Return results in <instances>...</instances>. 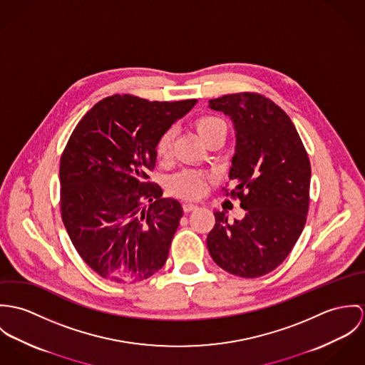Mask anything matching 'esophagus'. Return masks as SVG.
<instances>
[{
	"label": "esophagus",
	"instance_id": "1",
	"mask_svg": "<svg viewBox=\"0 0 365 365\" xmlns=\"http://www.w3.org/2000/svg\"><path fill=\"white\" fill-rule=\"evenodd\" d=\"M197 208H199V205L192 204V202H185V204H183V211H185V212H190V211H195V210H197Z\"/></svg>",
	"mask_w": 365,
	"mask_h": 365
}]
</instances>
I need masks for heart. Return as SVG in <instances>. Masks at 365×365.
<instances>
[{
    "label": "heart",
    "mask_w": 365,
    "mask_h": 365,
    "mask_svg": "<svg viewBox=\"0 0 365 365\" xmlns=\"http://www.w3.org/2000/svg\"><path fill=\"white\" fill-rule=\"evenodd\" d=\"M195 127L205 144L218 135H225V131H227L225 123L222 122L220 118L210 116V115L197 119L195 123ZM172 143H173V130L169 128L160 135L155 145V154L160 160L169 158L172 153ZM169 187L172 193H175L176 196L185 197V199H197L204 193L205 178L196 170H183L170 178Z\"/></svg>",
    "instance_id": "obj_1"
}]
</instances>
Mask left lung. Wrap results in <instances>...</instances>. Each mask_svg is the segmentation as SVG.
Instances as JSON below:
<instances>
[{
	"instance_id": "1",
	"label": "left lung",
	"mask_w": 365,
	"mask_h": 365,
	"mask_svg": "<svg viewBox=\"0 0 365 365\" xmlns=\"http://www.w3.org/2000/svg\"><path fill=\"white\" fill-rule=\"evenodd\" d=\"M208 103L234 123L231 196L241 200L246 212L242 220L228 222L224 211H215L207 247L225 272L245 279L262 277L283 263L304 230L309 158L294 123L269 98L242 92Z\"/></svg>"
}]
</instances>
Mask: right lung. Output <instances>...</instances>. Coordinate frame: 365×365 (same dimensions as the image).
<instances>
[{
    "mask_svg": "<svg viewBox=\"0 0 365 365\" xmlns=\"http://www.w3.org/2000/svg\"><path fill=\"white\" fill-rule=\"evenodd\" d=\"M197 99L150 102L113 95L74 128L60 161V208L82 260L113 283H138L161 270L183 215L150 182L155 145Z\"/></svg>",
    "mask_w": 365,
    "mask_h": 365,
    "instance_id": "obj_1",
    "label": "right lung"
}]
</instances>
